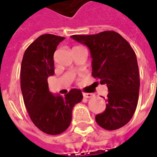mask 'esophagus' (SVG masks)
<instances>
[{"label":"esophagus","instance_id":"obj_1","mask_svg":"<svg viewBox=\"0 0 157 157\" xmlns=\"http://www.w3.org/2000/svg\"><path fill=\"white\" fill-rule=\"evenodd\" d=\"M83 95H84V98H91L94 96V94H91V93H83Z\"/></svg>","mask_w":157,"mask_h":157}]
</instances>
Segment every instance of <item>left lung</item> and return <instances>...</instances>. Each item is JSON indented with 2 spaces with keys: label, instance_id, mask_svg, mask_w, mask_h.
Masks as SVG:
<instances>
[{
  "label": "left lung",
  "instance_id": "8db88e82",
  "mask_svg": "<svg viewBox=\"0 0 157 157\" xmlns=\"http://www.w3.org/2000/svg\"><path fill=\"white\" fill-rule=\"evenodd\" d=\"M71 37L90 49L92 76L108 89L106 107L95 116L96 123L106 130L126 125L136 110L140 91V73L133 48L115 31Z\"/></svg>",
  "mask_w": 157,
  "mask_h": 157
}]
</instances>
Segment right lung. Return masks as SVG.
Masks as SVG:
<instances>
[{
    "label": "right lung",
    "instance_id": "add662e5",
    "mask_svg": "<svg viewBox=\"0 0 157 157\" xmlns=\"http://www.w3.org/2000/svg\"><path fill=\"white\" fill-rule=\"evenodd\" d=\"M65 38L42 34L24 52L21 64V90L32 122L45 134L63 133L72 121V111L83 99L80 90L73 89L65 97L52 94L47 78L54 74L53 56Z\"/></svg>",
    "mask_w": 157,
    "mask_h": 157
}]
</instances>
